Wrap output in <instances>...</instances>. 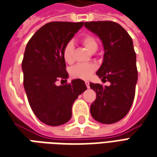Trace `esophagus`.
I'll return each instance as SVG.
<instances>
[{"instance_id":"esophagus-1","label":"esophagus","mask_w":157,"mask_h":157,"mask_svg":"<svg viewBox=\"0 0 157 157\" xmlns=\"http://www.w3.org/2000/svg\"><path fill=\"white\" fill-rule=\"evenodd\" d=\"M85 84H86L87 88H90V82L89 81H85Z\"/></svg>"}]
</instances>
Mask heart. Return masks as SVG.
Returning <instances> with one entry per match:
<instances>
[{"instance_id": "heart-1", "label": "heart", "mask_w": 157, "mask_h": 157, "mask_svg": "<svg viewBox=\"0 0 157 157\" xmlns=\"http://www.w3.org/2000/svg\"><path fill=\"white\" fill-rule=\"evenodd\" d=\"M81 43L83 44L85 48L91 53H94L98 49V42L97 40L92 35H85L81 38ZM74 52V45L72 41L67 42L63 51V58L67 63H73L74 61L73 57ZM96 70V66L93 63H78L73 66L71 68V75L74 78L87 79L93 74Z\"/></svg>"}]
</instances>
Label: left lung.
Returning <instances> with one entry per match:
<instances>
[{"label": "left lung", "mask_w": 157, "mask_h": 157, "mask_svg": "<svg viewBox=\"0 0 157 157\" xmlns=\"http://www.w3.org/2000/svg\"><path fill=\"white\" fill-rule=\"evenodd\" d=\"M84 26L100 37L105 53L96 74L110 86L90 83L96 99L90 105L91 116L101 123L123 119L131 108L138 79L136 54L133 40L120 24L112 21L85 22Z\"/></svg>", "instance_id": "obj_1"}]
</instances>
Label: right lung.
Wrapping results in <instances>:
<instances>
[{
  "mask_svg": "<svg viewBox=\"0 0 157 157\" xmlns=\"http://www.w3.org/2000/svg\"><path fill=\"white\" fill-rule=\"evenodd\" d=\"M84 25V22H52L38 29L28 42L22 62L23 86L35 116L50 126L68 122L72 106L87 87L82 79L67 81L68 73L63 58L64 46Z\"/></svg>",
  "mask_w": 157,
  "mask_h": 157,
  "instance_id": "add662e5",
  "label": "right lung"
}]
</instances>
